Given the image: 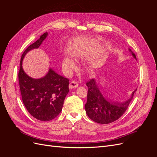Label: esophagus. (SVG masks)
Returning <instances> with one entry per match:
<instances>
[{"label": "esophagus", "instance_id": "1", "mask_svg": "<svg viewBox=\"0 0 157 157\" xmlns=\"http://www.w3.org/2000/svg\"><path fill=\"white\" fill-rule=\"evenodd\" d=\"M78 83L75 81V80H72V81H71L69 83V88H77L78 86Z\"/></svg>", "mask_w": 157, "mask_h": 157}]
</instances>
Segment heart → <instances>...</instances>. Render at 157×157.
<instances>
[{
  "instance_id": "heart-1",
  "label": "heart",
  "mask_w": 157,
  "mask_h": 157,
  "mask_svg": "<svg viewBox=\"0 0 157 157\" xmlns=\"http://www.w3.org/2000/svg\"><path fill=\"white\" fill-rule=\"evenodd\" d=\"M63 64L64 67L68 71H72L77 68V66H76L74 61L71 58H69V57H65L63 58Z\"/></svg>"
}]
</instances>
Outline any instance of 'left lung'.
<instances>
[{
  "label": "left lung",
  "mask_w": 157,
  "mask_h": 157,
  "mask_svg": "<svg viewBox=\"0 0 157 157\" xmlns=\"http://www.w3.org/2000/svg\"><path fill=\"white\" fill-rule=\"evenodd\" d=\"M131 51L130 49H129ZM132 52V51H131ZM132 54L135 59L134 52ZM88 88L87 102L85 104V110L90 119L99 124H109L118 120L125 113L134 97L135 91L131 98L125 102H113L107 98L103 97L99 91L95 80L92 78L86 82Z\"/></svg>",
  "instance_id": "8db88e82"
}]
</instances>
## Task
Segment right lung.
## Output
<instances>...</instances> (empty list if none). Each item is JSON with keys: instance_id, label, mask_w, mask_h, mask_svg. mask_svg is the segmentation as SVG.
I'll return each mask as SVG.
<instances>
[{"instance_id": "1", "label": "right lung", "mask_w": 157, "mask_h": 157, "mask_svg": "<svg viewBox=\"0 0 157 157\" xmlns=\"http://www.w3.org/2000/svg\"><path fill=\"white\" fill-rule=\"evenodd\" d=\"M47 35L48 33H44L24 51L18 73L23 103L28 112L41 121H49L58 117L69 92V80L57 74L52 69L45 77L39 79L31 78L23 70L21 64L25 54L31 50L39 48Z\"/></svg>"}]
</instances>
